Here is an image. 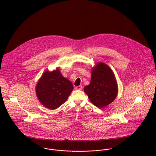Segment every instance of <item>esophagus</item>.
I'll list each match as a JSON object with an SVG mask.
<instances>
[{"label":"esophagus","mask_w":156,"mask_h":156,"mask_svg":"<svg viewBox=\"0 0 156 156\" xmlns=\"http://www.w3.org/2000/svg\"><path fill=\"white\" fill-rule=\"evenodd\" d=\"M82 89V85H79V86H77L76 87V89H77V90H81Z\"/></svg>","instance_id":"esophagus-1"}]
</instances>
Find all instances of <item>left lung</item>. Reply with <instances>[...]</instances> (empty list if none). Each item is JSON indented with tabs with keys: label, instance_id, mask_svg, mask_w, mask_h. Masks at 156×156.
Instances as JSON below:
<instances>
[{
	"label": "left lung",
	"instance_id": "obj_1",
	"mask_svg": "<svg viewBox=\"0 0 156 156\" xmlns=\"http://www.w3.org/2000/svg\"><path fill=\"white\" fill-rule=\"evenodd\" d=\"M89 85L85 87V92L89 100L99 108H104L115 99L118 86L111 69L104 63L98 64L92 69Z\"/></svg>",
	"mask_w": 156,
	"mask_h": 156
}]
</instances>
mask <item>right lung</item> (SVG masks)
I'll return each mask as SVG.
<instances>
[{
  "mask_svg": "<svg viewBox=\"0 0 156 156\" xmlns=\"http://www.w3.org/2000/svg\"><path fill=\"white\" fill-rule=\"evenodd\" d=\"M73 89L72 83L57 69L45 72L37 85L36 92L45 107L53 110L67 101Z\"/></svg>",
  "mask_w": 156,
  "mask_h": 156,
  "instance_id": "right-lung-1",
  "label": "right lung"
}]
</instances>
